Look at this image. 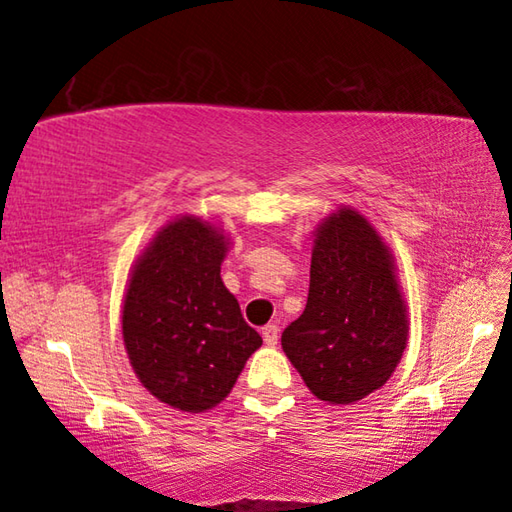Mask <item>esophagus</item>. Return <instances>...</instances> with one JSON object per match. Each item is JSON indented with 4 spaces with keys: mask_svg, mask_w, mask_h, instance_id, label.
<instances>
[{
    "mask_svg": "<svg viewBox=\"0 0 512 512\" xmlns=\"http://www.w3.org/2000/svg\"><path fill=\"white\" fill-rule=\"evenodd\" d=\"M262 336H264V343L266 345H271V348H273V345L277 343V339H280V327H277V325H264L262 327Z\"/></svg>",
    "mask_w": 512,
    "mask_h": 512,
    "instance_id": "1",
    "label": "esophagus"
}]
</instances>
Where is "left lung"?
<instances>
[{
  "mask_svg": "<svg viewBox=\"0 0 512 512\" xmlns=\"http://www.w3.org/2000/svg\"><path fill=\"white\" fill-rule=\"evenodd\" d=\"M307 307L282 332V350L327 404H354L379 391L409 341V307L395 255L352 205L314 230Z\"/></svg>",
  "mask_w": 512,
  "mask_h": 512,
  "instance_id": "left-lung-1",
  "label": "left lung"
}]
</instances>
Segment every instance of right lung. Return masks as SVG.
Returning <instances> with one entry per match:
<instances>
[{
	"instance_id": "right-lung-1",
	"label": "right lung",
	"mask_w": 512,
	"mask_h": 512,
	"mask_svg": "<svg viewBox=\"0 0 512 512\" xmlns=\"http://www.w3.org/2000/svg\"><path fill=\"white\" fill-rule=\"evenodd\" d=\"M230 244L221 225L178 214L128 273L121 302L128 361L146 391L176 411L205 413L221 404L262 345L221 280Z\"/></svg>"
}]
</instances>
